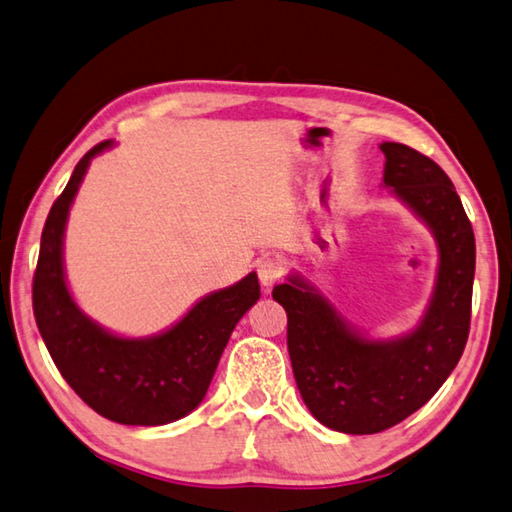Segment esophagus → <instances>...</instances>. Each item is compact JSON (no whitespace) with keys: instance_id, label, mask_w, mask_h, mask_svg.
<instances>
[{"instance_id":"1","label":"esophagus","mask_w":512,"mask_h":512,"mask_svg":"<svg viewBox=\"0 0 512 512\" xmlns=\"http://www.w3.org/2000/svg\"><path fill=\"white\" fill-rule=\"evenodd\" d=\"M283 274H285L283 260H278V258L260 260V265H258V281H260V285H263L265 292H269V289H272L278 281H281Z\"/></svg>"}]
</instances>
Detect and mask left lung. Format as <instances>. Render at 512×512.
<instances>
[{
  "label": "left lung",
  "instance_id": "1",
  "mask_svg": "<svg viewBox=\"0 0 512 512\" xmlns=\"http://www.w3.org/2000/svg\"><path fill=\"white\" fill-rule=\"evenodd\" d=\"M383 185L426 223L439 245V274L417 330L394 341L352 332L334 307L303 283L274 287L287 312V350L305 406L323 426L374 435L397 426L432 399L468 341L475 234L452 180L435 160L383 142Z\"/></svg>",
  "mask_w": 512,
  "mask_h": 512
}]
</instances>
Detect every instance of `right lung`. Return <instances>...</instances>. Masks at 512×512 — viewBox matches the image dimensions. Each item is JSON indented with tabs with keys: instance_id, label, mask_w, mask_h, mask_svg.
<instances>
[{
	"instance_id": "add662e5",
	"label": "right lung",
	"mask_w": 512,
	"mask_h": 512,
	"mask_svg": "<svg viewBox=\"0 0 512 512\" xmlns=\"http://www.w3.org/2000/svg\"><path fill=\"white\" fill-rule=\"evenodd\" d=\"M111 144L104 140L84 153L48 211L33 276V314L57 370L86 406L124 426H165L205 399L220 354L260 298V285L254 272L247 274L202 298L180 323L151 339L113 336L84 316L64 281L62 238L91 158Z\"/></svg>"
}]
</instances>
